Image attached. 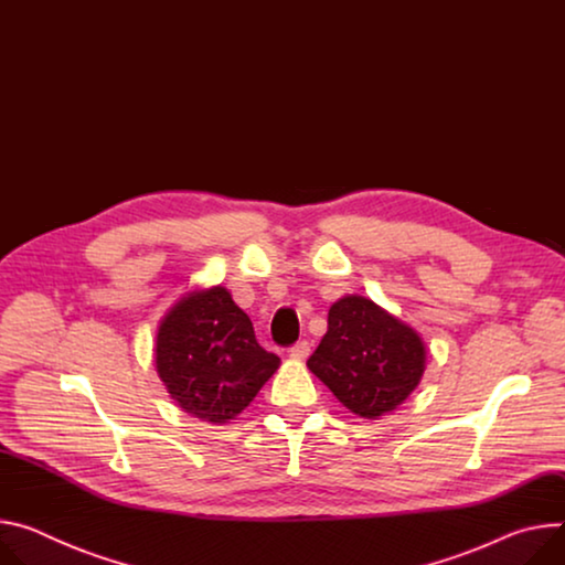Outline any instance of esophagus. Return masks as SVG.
Here are the masks:
<instances>
[{
  "label": "esophagus",
  "instance_id": "esophagus-1",
  "mask_svg": "<svg viewBox=\"0 0 565 565\" xmlns=\"http://www.w3.org/2000/svg\"><path fill=\"white\" fill-rule=\"evenodd\" d=\"M309 350H311L309 341H298V343H294V345L289 348V354H291L294 359H305V356H309Z\"/></svg>",
  "mask_w": 565,
  "mask_h": 565
}]
</instances>
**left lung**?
Masks as SVG:
<instances>
[{
  "instance_id": "8db88e82",
  "label": "left lung",
  "mask_w": 565,
  "mask_h": 565,
  "mask_svg": "<svg viewBox=\"0 0 565 565\" xmlns=\"http://www.w3.org/2000/svg\"><path fill=\"white\" fill-rule=\"evenodd\" d=\"M424 363L422 339L361 296L330 307L328 332L307 359L337 399L367 419L395 411L419 384Z\"/></svg>"
}]
</instances>
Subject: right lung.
<instances>
[{
	"label": "right lung",
	"instance_id": "right-lung-1",
	"mask_svg": "<svg viewBox=\"0 0 565 565\" xmlns=\"http://www.w3.org/2000/svg\"><path fill=\"white\" fill-rule=\"evenodd\" d=\"M154 352L172 399L220 424L242 413L280 365L224 287L179 300L161 321Z\"/></svg>",
	"mask_w": 565,
	"mask_h": 565
}]
</instances>
